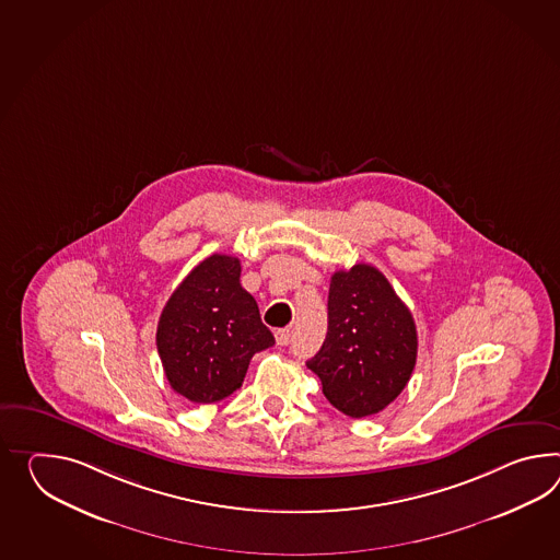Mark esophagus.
Segmentation results:
<instances>
[{"instance_id":"1","label":"esophagus","mask_w":560,"mask_h":560,"mask_svg":"<svg viewBox=\"0 0 560 560\" xmlns=\"http://www.w3.org/2000/svg\"><path fill=\"white\" fill-rule=\"evenodd\" d=\"M291 334H293V331L289 328L277 329V331H275V340H277L279 346H289V343H291Z\"/></svg>"}]
</instances>
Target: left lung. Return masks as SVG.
I'll use <instances>...</instances> for the list:
<instances>
[{
	"instance_id": "obj_1",
	"label": "left lung",
	"mask_w": 560,
	"mask_h": 560,
	"mask_svg": "<svg viewBox=\"0 0 560 560\" xmlns=\"http://www.w3.org/2000/svg\"><path fill=\"white\" fill-rule=\"evenodd\" d=\"M417 362L409 307L372 265L336 271L329 281L328 336L307 369L329 402L352 419L386 409Z\"/></svg>"
}]
</instances>
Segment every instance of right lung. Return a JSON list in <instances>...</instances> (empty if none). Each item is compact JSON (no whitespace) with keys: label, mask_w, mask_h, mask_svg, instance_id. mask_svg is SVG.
Wrapping results in <instances>:
<instances>
[{"label":"right lung","mask_w":560,"mask_h":560,"mask_svg":"<svg viewBox=\"0 0 560 560\" xmlns=\"http://www.w3.org/2000/svg\"><path fill=\"white\" fill-rule=\"evenodd\" d=\"M155 341L170 386L190 402L208 405L241 388L250 358L275 338L241 285V260L212 255L165 303Z\"/></svg>","instance_id":"add662e5"}]
</instances>
